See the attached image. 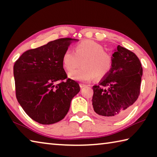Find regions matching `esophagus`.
I'll use <instances>...</instances> for the list:
<instances>
[{"mask_svg":"<svg viewBox=\"0 0 157 157\" xmlns=\"http://www.w3.org/2000/svg\"><path fill=\"white\" fill-rule=\"evenodd\" d=\"M84 86H85L84 84H80V88H81V89H83Z\"/></svg>","mask_w":157,"mask_h":157,"instance_id":"34e87169","label":"esophagus"}]
</instances>
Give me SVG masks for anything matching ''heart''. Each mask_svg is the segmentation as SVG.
Masks as SVG:
<instances>
[{"label": "heart", "mask_w": 157, "mask_h": 157, "mask_svg": "<svg viewBox=\"0 0 157 157\" xmlns=\"http://www.w3.org/2000/svg\"><path fill=\"white\" fill-rule=\"evenodd\" d=\"M75 52L68 49L63 53L62 63L68 72H72L78 68L82 62L83 68L69 73L72 79L83 82H88L94 78H103L109 72L112 59L105 52V50L96 42L86 40L75 46Z\"/></svg>", "instance_id": "obj_1"}]
</instances>
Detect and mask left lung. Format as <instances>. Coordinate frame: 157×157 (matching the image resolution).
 Returning a JSON list of instances; mask_svg holds the SVG:
<instances>
[{"instance_id":"left-lung-1","label":"left lung","mask_w":157,"mask_h":157,"mask_svg":"<svg viewBox=\"0 0 157 157\" xmlns=\"http://www.w3.org/2000/svg\"><path fill=\"white\" fill-rule=\"evenodd\" d=\"M111 59L109 72L93 86L92 105L99 116L117 121L129 112L139 98L143 68L136 55L120 45Z\"/></svg>"}]
</instances>
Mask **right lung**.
<instances>
[{
    "mask_svg": "<svg viewBox=\"0 0 157 157\" xmlns=\"http://www.w3.org/2000/svg\"><path fill=\"white\" fill-rule=\"evenodd\" d=\"M78 39L62 38L23 53L14 65L16 95L25 112L37 123L62 121L79 92L78 83L68 79L63 53Z\"/></svg>",
    "mask_w": 157,
    "mask_h": 157,
    "instance_id": "right-lung-1",
    "label": "right lung"
}]
</instances>
